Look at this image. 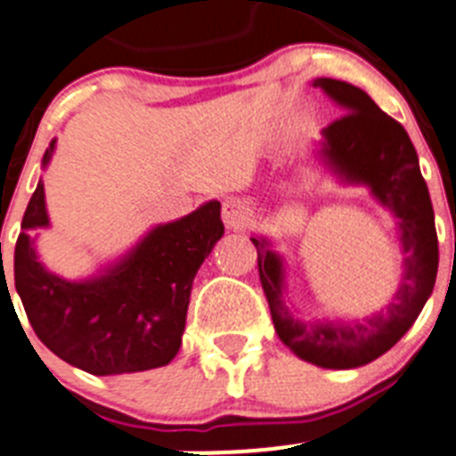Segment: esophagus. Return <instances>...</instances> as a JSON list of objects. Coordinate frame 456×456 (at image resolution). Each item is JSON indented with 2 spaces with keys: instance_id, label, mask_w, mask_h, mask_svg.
<instances>
[{
  "instance_id": "1",
  "label": "esophagus",
  "mask_w": 456,
  "mask_h": 456,
  "mask_svg": "<svg viewBox=\"0 0 456 456\" xmlns=\"http://www.w3.org/2000/svg\"><path fill=\"white\" fill-rule=\"evenodd\" d=\"M250 216V206L246 200L237 199V196H231V199L224 200V206H221V219L228 228H240L248 221Z\"/></svg>"
}]
</instances>
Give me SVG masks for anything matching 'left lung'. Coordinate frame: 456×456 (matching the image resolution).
<instances>
[{
    "label": "left lung",
    "mask_w": 456,
    "mask_h": 456,
    "mask_svg": "<svg viewBox=\"0 0 456 456\" xmlns=\"http://www.w3.org/2000/svg\"><path fill=\"white\" fill-rule=\"evenodd\" d=\"M314 87L344 108V115L321 131L319 158L344 183L366 185L387 210L398 216L404 271L387 310L364 319L300 321L285 303V266L265 237H250L257 271L280 341L300 359L321 369L364 366L404 337L436 282L438 240L428 185L419 156L403 124L382 112L364 90L337 78H316Z\"/></svg>",
    "instance_id": "1"
}]
</instances>
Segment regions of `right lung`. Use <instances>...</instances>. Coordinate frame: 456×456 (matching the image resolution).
Segmentation results:
<instances>
[{
	"label": "right lung",
	"mask_w": 456,
	"mask_h": 456,
	"mask_svg": "<svg viewBox=\"0 0 456 456\" xmlns=\"http://www.w3.org/2000/svg\"><path fill=\"white\" fill-rule=\"evenodd\" d=\"M56 140L45 151L49 165ZM43 178L15 244V289L33 332L53 354L92 375H122L167 366L181 348L191 282L224 235L221 203L156 225L117 265L94 278L65 280L37 260L36 237L47 228Z\"/></svg>",
	"instance_id": "obj_1"
}]
</instances>
